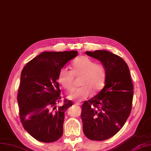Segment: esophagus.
Returning a JSON list of instances; mask_svg holds the SVG:
<instances>
[{
	"mask_svg": "<svg viewBox=\"0 0 151 151\" xmlns=\"http://www.w3.org/2000/svg\"><path fill=\"white\" fill-rule=\"evenodd\" d=\"M75 105H76V106H80L81 104H80V103H79V102H76L75 103Z\"/></svg>",
	"mask_w": 151,
	"mask_h": 151,
	"instance_id": "esophagus-1",
	"label": "esophagus"
}]
</instances>
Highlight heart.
<instances>
[{"instance_id": "1", "label": "heart", "mask_w": 151, "mask_h": 151, "mask_svg": "<svg viewBox=\"0 0 151 151\" xmlns=\"http://www.w3.org/2000/svg\"><path fill=\"white\" fill-rule=\"evenodd\" d=\"M74 75L81 76L80 85L82 87L75 90L68 98L73 100L83 101L93 94H97L104 87L106 70L104 66L97 64L87 56L76 58L72 63V71L63 68L59 71L58 81L66 90L73 88Z\"/></svg>"}]
</instances>
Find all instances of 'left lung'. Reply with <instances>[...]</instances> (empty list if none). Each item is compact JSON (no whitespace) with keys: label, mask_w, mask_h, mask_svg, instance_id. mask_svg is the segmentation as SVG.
I'll use <instances>...</instances> for the list:
<instances>
[{"label":"left lung","mask_w":151,"mask_h":151,"mask_svg":"<svg viewBox=\"0 0 151 151\" xmlns=\"http://www.w3.org/2000/svg\"><path fill=\"white\" fill-rule=\"evenodd\" d=\"M85 53L104 66L106 78L104 88L82 105L83 131L90 140H104L121 130L130 114L133 87L130 70L122 58L111 52Z\"/></svg>","instance_id":"1"}]
</instances>
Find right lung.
I'll list each match as a JSON object with an SVG mask.
<instances>
[{
	"mask_svg": "<svg viewBox=\"0 0 151 151\" xmlns=\"http://www.w3.org/2000/svg\"><path fill=\"white\" fill-rule=\"evenodd\" d=\"M76 50L43 52L23 69L18 90L19 116L26 131L34 139L45 143L59 139L63 133L64 113L73 105L61 99L58 82L60 70L77 56Z\"/></svg>",
	"mask_w": 151,
	"mask_h": 151,
	"instance_id": "add662e5",
	"label": "right lung"
}]
</instances>
